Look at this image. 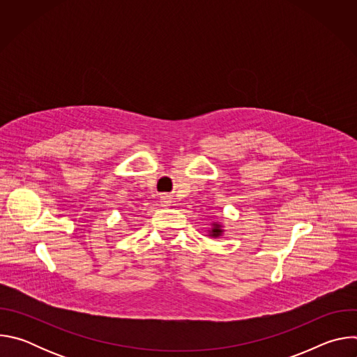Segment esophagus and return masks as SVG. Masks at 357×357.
<instances>
[{
    "mask_svg": "<svg viewBox=\"0 0 357 357\" xmlns=\"http://www.w3.org/2000/svg\"><path fill=\"white\" fill-rule=\"evenodd\" d=\"M169 203H171L169 196H167V195L161 196V205H162V206H169Z\"/></svg>",
    "mask_w": 357,
    "mask_h": 357,
    "instance_id": "1",
    "label": "esophagus"
}]
</instances>
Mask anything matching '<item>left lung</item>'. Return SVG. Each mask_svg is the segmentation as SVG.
Masks as SVG:
<instances>
[{"label": "left lung", "mask_w": 357, "mask_h": 357, "mask_svg": "<svg viewBox=\"0 0 357 357\" xmlns=\"http://www.w3.org/2000/svg\"><path fill=\"white\" fill-rule=\"evenodd\" d=\"M222 233H223V230L220 229V225H213V229H212V231H211V236H212V237H219Z\"/></svg>", "instance_id": "8db88e82"}]
</instances>
